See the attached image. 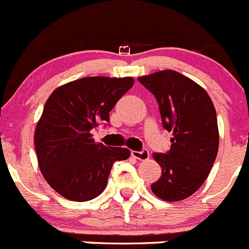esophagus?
<instances>
[{
  "mask_svg": "<svg viewBox=\"0 0 249 249\" xmlns=\"http://www.w3.org/2000/svg\"><path fill=\"white\" fill-rule=\"evenodd\" d=\"M130 155H132L134 159L139 160V161H146V160H149L150 157V154L147 150H142V151H132L130 152Z\"/></svg>",
  "mask_w": 249,
  "mask_h": 249,
  "instance_id": "esophagus-1",
  "label": "esophagus"
}]
</instances>
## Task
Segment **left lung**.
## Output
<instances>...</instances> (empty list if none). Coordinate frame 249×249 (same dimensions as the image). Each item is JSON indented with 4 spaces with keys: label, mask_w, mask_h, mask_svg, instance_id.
Segmentation results:
<instances>
[{
    "label": "left lung",
    "mask_w": 249,
    "mask_h": 249,
    "mask_svg": "<svg viewBox=\"0 0 249 249\" xmlns=\"http://www.w3.org/2000/svg\"><path fill=\"white\" fill-rule=\"evenodd\" d=\"M155 95L171 150L155 152L161 178L151 185L159 198L177 202L201 188L215 161L219 147L216 112L208 93L186 76L163 70L138 78Z\"/></svg>",
    "instance_id": "1"
}]
</instances>
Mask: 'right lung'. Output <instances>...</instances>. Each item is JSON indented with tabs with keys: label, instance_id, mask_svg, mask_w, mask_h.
<instances>
[{
	"label": "right lung",
	"instance_id": "add662e5",
	"mask_svg": "<svg viewBox=\"0 0 249 249\" xmlns=\"http://www.w3.org/2000/svg\"><path fill=\"white\" fill-rule=\"evenodd\" d=\"M133 85L132 77L94 76L49 95L34 140L42 176L59 195L77 202L93 200L104 191L112 164L129 157L125 147L95 142L90 132L110 121V111Z\"/></svg>",
	"mask_w": 249,
	"mask_h": 249
}]
</instances>
